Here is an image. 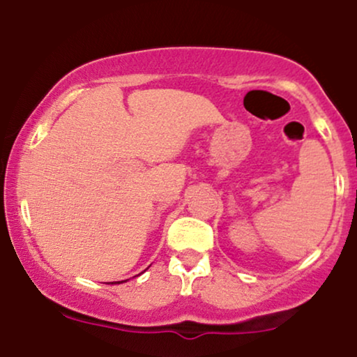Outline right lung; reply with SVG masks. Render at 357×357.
I'll return each mask as SVG.
<instances>
[{
    "label": "right lung",
    "instance_id": "1",
    "mask_svg": "<svg viewBox=\"0 0 357 357\" xmlns=\"http://www.w3.org/2000/svg\"><path fill=\"white\" fill-rule=\"evenodd\" d=\"M112 283H114V282H112ZM115 283H121V282H115Z\"/></svg>",
    "mask_w": 357,
    "mask_h": 357
}]
</instances>
